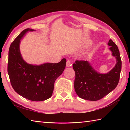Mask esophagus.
<instances>
[{
	"label": "esophagus",
	"instance_id": "1",
	"mask_svg": "<svg viewBox=\"0 0 130 130\" xmlns=\"http://www.w3.org/2000/svg\"><path fill=\"white\" fill-rule=\"evenodd\" d=\"M71 65L70 61L68 60L67 61V63H66V67H70Z\"/></svg>",
	"mask_w": 130,
	"mask_h": 130
}]
</instances>
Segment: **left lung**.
Listing matches in <instances>:
<instances>
[{"label": "left lung", "mask_w": 130, "mask_h": 130, "mask_svg": "<svg viewBox=\"0 0 130 130\" xmlns=\"http://www.w3.org/2000/svg\"><path fill=\"white\" fill-rule=\"evenodd\" d=\"M108 45L116 62L113 68L107 73H99L88 61H76L73 65L75 72L74 88L77 95L82 99L98 101L117 87L122 66L120 51L112 40L109 41Z\"/></svg>", "instance_id": "1"}]
</instances>
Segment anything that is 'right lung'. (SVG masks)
I'll return each mask as SVG.
<instances>
[{
	"label": "right lung",
	"instance_id": "add662e5",
	"mask_svg": "<svg viewBox=\"0 0 130 130\" xmlns=\"http://www.w3.org/2000/svg\"><path fill=\"white\" fill-rule=\"evenodd\" d=\"M35 31L24 29L11 43L8 73L12 86L19 95L31 101H42L52 96L55 82L63 73L67 60L62 59L59 63L41 65L27 63L21 54V40L27 33Z\"/></svg>",
	"mask_w": 130,
	"mask_h": 130
}]
</instances>
